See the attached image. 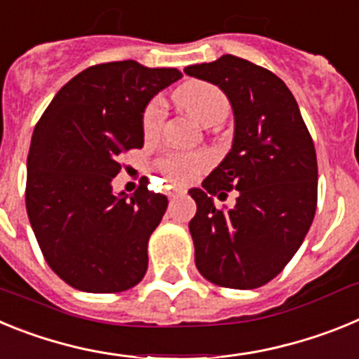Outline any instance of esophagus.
<instances>
[{
    "mask_svg": "<svg viewBox=\"0 0 359 359\" xmlns=\"http://www.w3.org/2000/svg\"><path fill=\"white\" fill-rule=\"evenodd\" d=\"M185 194H187L185 189H176V190H172V192H169V198L176 199V198H180V196H185Z\"/></svg>",
    "mask_w": 359,
    "mask_h": 359,
    "instance_id": "obj_1",
    "label": "esophagus"
}]
</instances>
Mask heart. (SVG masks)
<instances>
[{
  "label": "heart",
  "instance_id": "obj_1",
  "mask_svg": "<svg viewBox=\"0 0 359 359\" xmlns=\"http://www.w3.org/2000/svg\"><path fill=\"white\" fill-rule=\"evenodd\" d=\"M172 100L187 115H190L198 123L210 128L228 115L230 104L223 91L203 81H190L182 84L172 93ZM163 106L160 100L149 104L144 115L145 136L152 138L160 133L163 126ZM208 165V158L198 152H176L158 163V169L169 177L170 182L185 185L192 182L199 172Z\"/></svg>",
  "mask_w": 359,
  "mask_h": 359
}]
</instances>
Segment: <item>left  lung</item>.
<instances>
[{"label": "left lung", "instance_id": "obj_1", "mask_svg": "<svg viewBox=\"0 0 359 359\" xmlns=\"http://www.w3.org/2000/svg\"><path fill=\"white\" fill-rule=\"evenodd\" d=\"M217 86L233 113L231 149L201 183L190 189L198 212L189 223L199 273L231 290H253L291 261L316 210L315 144L284 81L253 62L223 55L185 68ZM236 194L219 211L215 197Z\"/></svg>", "mask_w": 359, "mask_h": 359}]
</instances>
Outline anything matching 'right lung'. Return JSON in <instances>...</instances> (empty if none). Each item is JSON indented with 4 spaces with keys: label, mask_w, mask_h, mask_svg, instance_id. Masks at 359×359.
Wrapping results in <instances>:
<instances>
[{
    "label": "right lung",
    "mask_w": 359,
    "mask_h": 359,
    "mask_svg": "<svg viewBox=\"0 0 359 359\" xmlns=\"http://www.w3.org/2000/svg\"><path fill=\"white\" fill-rule=\"evenodd\" d=\"M183 73L118 61L86 68L37 122L27 161V212L46 262L88 293L126 291L147 271V243L167 198L113 190L120 156L144 145V111Z\"/></svg>",
    "instance_id": "1"
}]
</instances>
